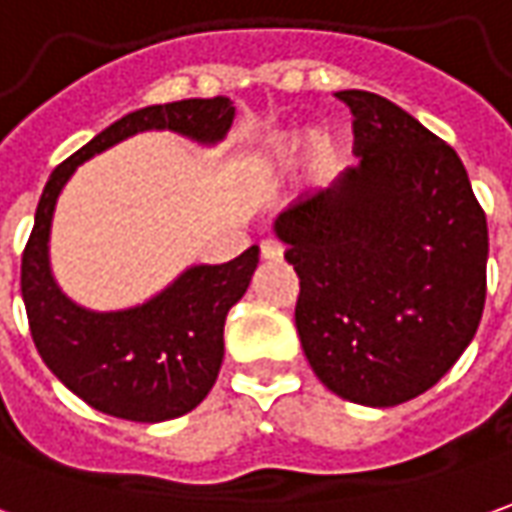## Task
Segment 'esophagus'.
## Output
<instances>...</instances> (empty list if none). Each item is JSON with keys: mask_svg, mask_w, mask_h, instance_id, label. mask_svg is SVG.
Here are the masks:
<instances>
[{"mask_svg": "<svg viewBox=\"0 0 512 512\" xmlns=\"http://www.w3.org/2000/svg\"><path fill=\"white\" fill-rule=\"evenodd\" d=\"M262 259L278 262V259H284V248L278 242H273V239H267V242H262Z\"/></svg>", "mask_w": 512, "mask_h": 512, "instance_id": "1", "label": "esophagus"}]
</instances>
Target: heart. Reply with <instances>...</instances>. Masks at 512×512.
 I'll return each instance as SVG.
<instances>
[{"label": "heart", "instance_id": "heart-1", "mask_svg": "<svg viewBox=\"0 0 512 512\" xmlns=\"http://www.w3.org/2000/svg\"><path fill=\"white\" fill-rule=\"evenodd\" d=\"M331 150H334V144L323 133H284L267 144V158L273 164H290L301 153H312L320 161H326L331 158Z\"/></svg>", "mask_w": 512, "mask_h": 512}]
</instances>
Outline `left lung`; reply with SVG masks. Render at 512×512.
<instances>
[{"mask_svg": "<svg viewBox=\"0 0 512 512\" xmlns=\"http://www.w3.org/2000/svg\"><path fill=\"white\" fill-rule=\"evenodd\" d=\"M357 167L273 222L301 278L295 326L315 376L345 401L426 393L474 340L488 222L460 155L379 94L348 88Z\"/></svg>", "mask_w": 512, "mask_h": 512, "instance_id": "obj_1", "label": "left lung"}]
</instances>
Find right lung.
Returning a JSON list of instances; mask_svg holds the SVG:
<instances>
[{
  "mask_svg": "<svg viewBox=\"0 0 512 512\" xmlns=\"http://www.w3.org/2000/svg\"><path fill=\"white\" fill-rule=\"evenodd\" d=\"M234 102L181 100L147 105L116 119L49 175L21 256V298L30 334L47 368L88 407L122 421L158 424L192 412L217 382L228 309L248 290L259 264L253 245L225 264H192L139 306L94 312L58 287L49 264V231L74 169L144 130H172L214 147L234 122Z\"/></svg>",
  "mask_w": 512,
  "mask_h": 512,
  "instance_id": "obj_1",
  "label": "right lung"
}]
</instances>
